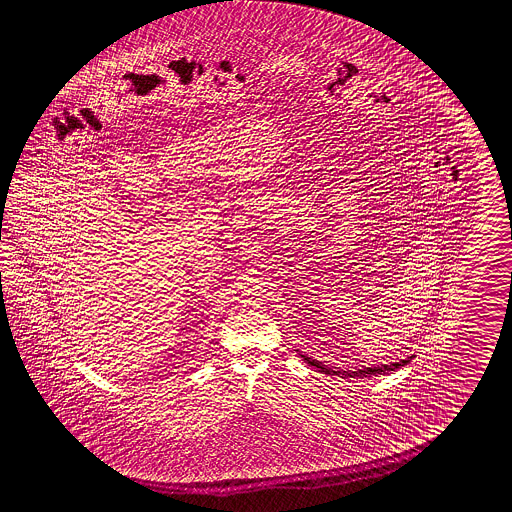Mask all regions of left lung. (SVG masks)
I'll use <instances>...</instances> for the list:
<instances>
[{"mask_svg":"<svg viewBox=\"0 0 512 512\" xmlns=\"http://www.w3.org/2000/svg\"><path fill=\"white\" fill-rule=\"evenodd\" d=\"M300 357L304 358V362H308L309 366L317 367L320 373H324V375H342L344 378H364V377H377V375H382V373H389V371H395V369H400L402 366H407L413 357H407L405 360H400V362H393V364H380V366H371V367H362V369H357V371H335V369H329V367L322 366V362L319 360H315V358L306 357V355H300Z\"/></svg>","mask_w":512,"mask_h":512,"instance_id":"left-lung-1","label":"left lung"}]
</instances>
